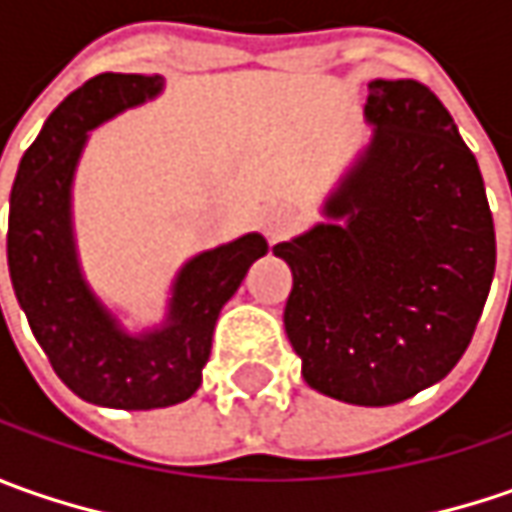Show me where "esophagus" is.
Returning a JSON list of instances; mask_svg holds the SVG:
<instances>
[{"instance_id":"esophagus-1","label":"esophagus","mask_w":512,"mask_h":512,"mask_svg":"<svg viewBox=\"0 0 512 512\" xmlns=\"http://www.w3.org/2000/svg\"><path fill=\"white\" fill-rule=\"evenodd\" d=\"M299 222V216H296V210L293 207H270L265 213V219H262V227H265V236L270 242H276V239H282L290 227H296Z\"/></svg>"}]
</instances>
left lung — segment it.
<instances>
[{
    "mask_svg": "<svg viewBox=\"0 0 512 512\" xmlns=\"http://www.w3.org/2000/svg\"><path fill=\"white\" fill-rule=\"evenodd\" d=\"M373 139L325 202L327 222L279 242L293 273L285 330L305 382L384 407L462 359L496 270L482 170L439 96L373 79Z\"/></svg>",
    "mask_w": 512,
    "mask_h": 512,
    "instance_id": "obj_1",
    "label": "left lung"
}]
</instances>
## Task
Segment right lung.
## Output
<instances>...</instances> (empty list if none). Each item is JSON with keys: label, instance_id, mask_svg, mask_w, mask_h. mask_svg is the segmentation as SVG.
I'll return each instance as SVG.
<instances>
[{"label": "right lung", "instance_id": "obj_1", "mask_svg": "<svg viewBox=\"0 0 512 512\" xmlns=\"http://www.w3.org/2000/svg\"><path fill=\"white\" fill-rule=\"evenodd\" d=\"M162 85L142 73L88 79L50 113L10 190L8 270L30 330L79 399L119 410L170 407L199 390L219 310L267 253L265 236L245 233L193 256L176 273L165 322L145 333H128L90 290L73 236V173L90 130Z\"/></svg>", "mask_w": 512, "mask_h": 512}]
</instances>
